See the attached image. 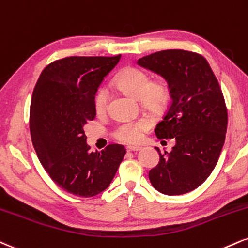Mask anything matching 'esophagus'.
<instances>
[{
  "mask_svg": "<svg viewBox=\"0 0 248 248\" xmlns=\"http://www.w3.org/2000/svg\"><path fill=\"white\" fill-rule=\"evenodd\" d=\"M141 147H127V151H140Z\"/></svg>",
  "mask_w": 248,
  "mask_h": 248,
  "instance_id": "esophagus-1",
  "label": "esophagus"
}]
</instances>
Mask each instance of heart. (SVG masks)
I'll use <instances>...</instances> for the list:
<instances>
[{"label":"heart","mask_w":248,"mask_h":248,"mask_svg":"<svg viewBox=\"0 0 248 248\" xmlns=\"http://www.w3.org/2000/svg\"><path fill=\"white\" fill-rule=\"evenodd\" d=\"M115 84L121 91L140 99L143 106L151 111H158L165 105L169 98V86L164 80L150 82L145 70L136 67H127L119 73ZM108 104V90L101 86L95 92L93 106L97 114H104ZM150 127L147 119L120 122L114 130V137L124 143H136L141 140L142 133Z\"/></svg>","instance_id":"b5f03b06"}]
</instances>
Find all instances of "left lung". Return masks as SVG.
<instances>
[{
	"label": "left lung",
	"instance_id": "left-lung-1",
	"mask_svg": "<svg viewBox=\"0 0 248 248\" xmlns=\"http://www.w3.org/2000/svg\"><path fill=\"white\" fill-rule=\"evenodd\" d=\"M137 63L168 82L172 99L155 133L175 145L166 157L156 148L159 163L149 172L150 183L165 195L192 192L214 171L224 145L228 111L218 80L207 60L188 50H160Z\"/></svg>",
	"mask_w": 248,
	"mask_h": 248
}]
</instances>
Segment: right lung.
<instances>
[{
  "instance_id": "obj_1",
  "label": "right lung",
  "mask_w": 248,
  "mask_h": 248,
  "mask_svg": "<svg viewBox=\"0 0 248 248\" xmlns=\"http://www.w3.org/2000/svg\"><path fill=\"white\" fill-rule=\"evenodd\" d=\"M121 55L69 56L52 62L34 86L30 132L35 153L52 180L65 192L91 198L105 190L126 149L109 144L91 153L84 126L93 120L95 92Z\"/></svg>"
}]
</instances>
